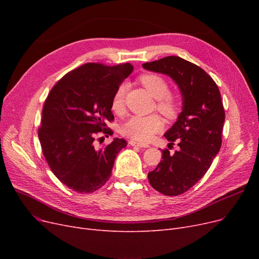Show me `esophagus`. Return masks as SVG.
I'll return each mask as SVG.
<instances>
[{
    "label": "esophagus",
    "instance_id": "obj_1",
    "mask_svg": "<svg viewBox=\"0 0 259 259\" xmlns=\"http://www.w3.org/2000/svg\"><path fill=\"white\" fill-rule=\"evenodd\" d=\"M129 144H130L131 146H134V147H140V148H148V147H149V145H144V144L138 143V142L132 141V140H130V141H129Z\"/></svg>",
    "mask_w": 259,
    "mask_h": 259
}]
</instances>
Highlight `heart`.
<instances>
[{"mask_svg": "<svg viewBox=\"0 0 259 259\" xmlns=\"http://www.w3.org/2000/svg\"><path fill=\"white\" fill-rule=\"evenodd\" d=\"M142 85L157 100V110L168 118H173L180 111V101L174 94L169 93L170 87L166 78L157 73H144L140 76ZM127 85L120 84L113 93L111 109L115 114L125 111V95ZM164 124L161 118L156 115H134L120 126V133L124 137L140 143H147L153 135L161 131Z\"/></svg>", "mask_w": 259, "mask_h": 259, "instance_id": "obj_1", "label": "heart"}]
</instances>
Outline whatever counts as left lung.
<instances>
[{
    "label": "left lung",
    "instance_id": "8db88e82",
    "mask_svg": "<svg viewBox=\"0 0 259 259\" xmlns=\"http://www.w3.org/2000/svg\"><path fill=\"white\" fill-rule=\"evenodd\" d=\"M147 70L169 75L183 95V111L165 134L170 146L178 143L173 154L162 150V160L148 173L156 191L176 196L193 187L209 170L222 146L225 109L219 87L197 65L180 57H166L143 64Z\"/></svg>",
    "mask_w": 259,
    "mask_h": 259
}]
</instances>
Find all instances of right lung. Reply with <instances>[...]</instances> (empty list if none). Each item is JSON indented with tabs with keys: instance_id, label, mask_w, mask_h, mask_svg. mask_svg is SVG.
Instances as JSON below:
<instances>
[{
	"instance_id": "1",
	"label": "right lung",
	"mask_w": 259,
	"mask_h": 259,
	"mask_svg": "<svg viewBox=\"0 0 259 259\" xmlns=\"http://www.w3.org/2000/svg\"><path fill=\"white\" fill-rule=\"evenodd\" d=\"M133 70L129 63H87L65 74L45 100L38 139L47 164L59 181L78 193H92L110 179L124 139L97 147L99 134L112 135L111 100Z\"/></svg>"
}]
</instances>
